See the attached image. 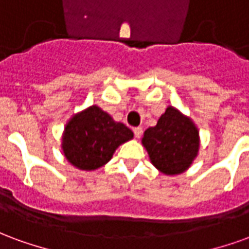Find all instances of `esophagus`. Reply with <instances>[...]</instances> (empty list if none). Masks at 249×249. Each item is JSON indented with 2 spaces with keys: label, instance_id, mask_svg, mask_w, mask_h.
Returning a JSON list of instances; mask_svg holds the SVG:
<instances>
[{
  "label": "esophagus",
  "instance_id": "esophagus-1",
  "mask_svg": "<svg viewBox=\"0 0 249 249\" xmlns=\"http://www.w3.org/2000/svg\"><path fill=\"white\" fill-rule=\"evenodd\" d=\"M133 133H135L136 139H140V136L142 135V128L141 126H136V128H133Z\"/></svg>",
  "mask_w": 249,
  "mask_h": 249
}]
</instances>
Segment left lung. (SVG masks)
I'll return each instance as SVG.
<instances>
[{"mask_svg":"<svg viewBox=\"0 0 249 249\" xmlns=\"http://www.w3.org/2000/svg\"><path fill=\"white\" fill-rule=\"evenodd\" d=\"M198 130L191 119L173 107L144 132L142 145L152 164L165 175H178L187 171L198 152Z\"/></svg>","mask_w":249,"mask_h":249,"instance_id":"obj_1","label":"left lung"}]
</instances>
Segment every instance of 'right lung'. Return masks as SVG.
<instances>
[{
	"label": "right lung",
	"instance_id": "obj_1",
	"mask_svg": "<svg viewBox=\"0 0 249 249\" xmlns=\"http://www.w3.org/2000/svg\"><path fill=\"white\" fill-rule=\"evenodd\" d=\"M133 137L123 123H116L103 109L93 105L73 116L66 124L62 149L66 160L82 171L103 167L119 145Z\"/></svg>",
	"mask_w": 249,
	"mask_h": 249
}]
</instances>
